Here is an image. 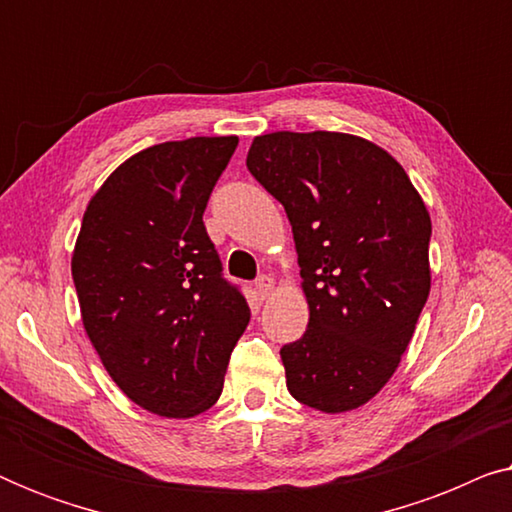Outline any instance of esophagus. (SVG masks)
<instances>
[{
    "mask_svg": "<svg viewBox=\"0 0 512 512\" xmlns=\"http://www.w3.org/2000/svg\"><path fill=\"white\" fill-rule=\"evenodd\" d=\"M272 289H275V282H272L270 275H261L256 279V291H258V296H261V298H268Z\"/></svg>",
    "mask_w": 512,
    "mask_h": 512,
    "instance_id": "obj_1",
    "label": "esophagus"
}]
</instances>
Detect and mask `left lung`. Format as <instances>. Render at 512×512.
<instances>
[{
  "instance_id": "left-lung-1",
  "label": "left lung",
  "mask_w": 512,
  "mask_h": 512,
  "mask_svg": "<svg viewBox=\"0 0 512 512\" xmlns=\"http://www.w3.org/2000/svg\"><path fill=\"white\" fill-rule=\"evenodd\" d=\"M247 167L286 209L310 321L279 349L286 387L321 412L370 401L429 298L431 219L387 151L342 132H270Z\"/></svg>"
}]
</instances>
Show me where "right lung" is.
<instances>
[{"instance_id": "obj_1", "label": "right lung", "mask_w": 512, "mask_h": 512, "mask_svg": "<svg viewBox=\"0 0 512 512\" xmlns=\"http://www.w3.org/2000/svg\"><path fill=\"white\" fill-rule=\"evenodd\" d=\"M235 149L237 137L149 146L111 172L83 214L72 256L83 326L111 380L160 417L219 401L251 317L202 221Z\"/></svg>"}]
</instances>
